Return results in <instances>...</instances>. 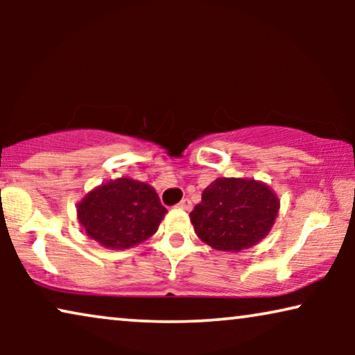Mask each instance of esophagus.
<instances>
[{
	"label": "esophagus",
	"instance_id": "obj_1",
	"mask_svg": "<svg viewBox=\"0 0 355 355\" xmlns=\"http://www.w3.org/2000/svg\"><path fill=\"white\" fill-rule=\"evenodd\" d=\"M178 207L181 208V210H187V211H191V210H192V202L189 200V198H182V200L178 203Z\"/></svg>",
	"mask_w": 355,
	"mask_h": 355
}]
</instances>
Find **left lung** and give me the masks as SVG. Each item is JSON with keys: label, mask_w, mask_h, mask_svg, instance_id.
I'll list each match as a JSON object with an SVG mask.
<instances>
[{"label": "left lung", "mask_w": 355, "mask_h": 355, "mask_svg": "<svg viewBox=\"0 0 355 355\" xmlns=\"http://www.w3.org/2000/svg\"><path fill=\"white\" fill-rule=\"evenodd\" d=\"M278 210V197L266 184L220 178L203 191L189 216L196 234L213 249L241 252L268 234Z\"/></svg>", "instance_id": "obj_1"}]
</instances>
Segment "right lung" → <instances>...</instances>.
I'll use <instances>...</instances> for the list:
<instances>
[{
	"instance_id": "add662e5",
	"label": "right lung",
	"mask_w": 355,
	"mask_h": 355,
	"mask_svg": "<svg viewBox=\"0 0 355 355\" xmlns=\"http://www.w3.org/2000/svg\"><path fill=\"white\" fill-rule=\"evenodd\" d=\"M164 213L155 189L129 178L101 184L77 203L85 234L111 250L147 241L157 232Z\"/></svg>"
}]
</instances>
